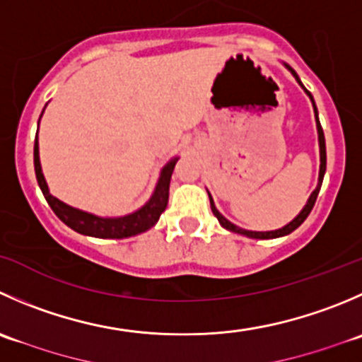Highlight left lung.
I'll use <instances>...</instances> for the list:
<instances>
[{"label":"left lung","instance_id":"1","mask_svg":"<svg viewBox=\"0 0 362 362\" xmlns=\"http://www.w3.org/2000/svg\"><path fill=\"white\" fill-rule=\"evenodd\" d=\"M283 65H285L286 69L290 70V74H292V76L296 77V81L300 84V88H303L304 92H306V95L310 97L311 104H313L315 120H317V131H318V148H320V171H318V184H317V187H315V191L310 194V198H308V202H306V205H304V209L300 210V212L297 214V216L293 217V219L290 221L288 224H285V226H283V228H278V230H270V231H251V230H244V228H238L237 224L230 223V221H228L226 217H224L223 214H221L219 210L216 209V203H214L212 196H210V192L206 191V192H209V198H210V209H212L214 216L217 217V221H219L221 226L226 228L228 231H233V233L244 235V237H249V238H278V237H285V235L292 233L293 230H297V228H299L300 224H303L304 221H306V217L310 216L311 210H313L315 202H317V196H318V192H320L322 182H324L325 166H327V156H325V138H324V131H322V125H320V122H318V111H317V106H315L313 97H311V93L308 92L306 88H304V84L300 83V79H299V76H297V74H296V70H293L290 65H286V63H283Z\"/></svg>","mask_w":362,"mask_h":362}]
</instances>
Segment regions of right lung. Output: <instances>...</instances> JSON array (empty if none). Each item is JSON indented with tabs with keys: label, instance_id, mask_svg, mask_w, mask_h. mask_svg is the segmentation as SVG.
<instances>
[{
	"label": "right lung",
	"instance_id": "right-lung-1",
	"mask_svg": "<svg viewBox=\"0 0 362 362\" xmlns=\"http://www.w3.org/2000/svg\"><path fill=\"white\" fill-rule=\"evenodd\" d=\"M42 113H44V111H42ZM38 124H40V120H38ZM177 160L178 157H173V159H170L166 164H164L152 196H150V199L141 206V209H138L132 214H127V216L103 217V216H95V214L92 212H84V210L76 209V206L66 205V203H63L62 199L52 196L51 192H49L44 173H42L40 156H38V132H37V138H35V148H33L35 175H37L38 187H40L44 198L47 199L52 212H54L56 216L66 224V226L72 228L74 231H77V233L88 235V237H97V238H127L150 230V228L159 221L160 214L166 210L168 198H170L171 173H173V168L175 164H177Z\"/></svg>",
	"mask_w": 362,
	"mask_h": 362
}]
</instances>
